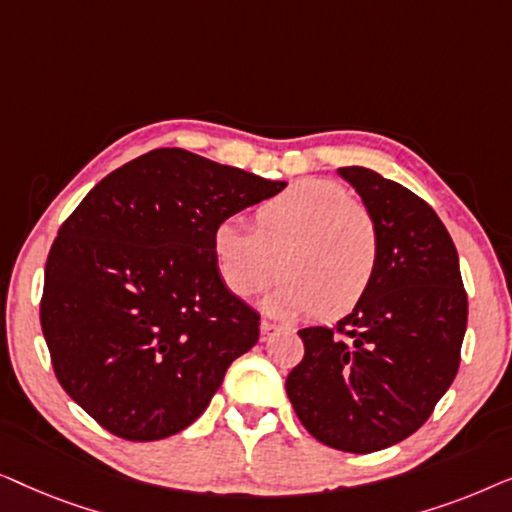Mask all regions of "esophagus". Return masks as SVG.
Here are the masks:
<instances>
[{
    "mask_svg": "<svg viewBox=\"0 0 512 512\" xmlns=\"http://www.w3.org/2000/svg\"><path fill=\"white\" fill-rule=\"evenodd\" d=\"M272 331H277V324H272V321H268V319H263V324H261V340L265 342L272 335Z\"/></svg>",
    "mask_w": 512,
    "mask_h": 512,
    "instance_id": "1",
    "label": "esophagus"
}]
</instances>
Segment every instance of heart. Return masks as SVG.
Wrapping results in <instances>:
<instances>
[{"mask_svg":"<svg viewBox=\"0 0 512 512\" xmlns=\"http://www.w3.org/2000/svg\"><path fill=\"white\" fill-rule=\"evenodd\" d=\"M214 261L235 296L251 298L284 277L270 310L335 319L352 312L380 268L373 214L331 179H300L254 209L251 230L223 221Z\"/></svg>","mask_w":512,"mask_h":512,"instance_id":"obj_1","label":"heart"}]
</instances>
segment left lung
<instances>
[{
    "label": "left lung",
    "instance_id": "8db88e82",
    "mask_svg": "<svg viewBox=\"0 0 512 512\" xmlns=\"http://www.w3.org/2000/svg\"><path fill=\"white\" fill-rule=\"evenodd\" d=\"M373 214L380 268L368 296L335 326H310L286 377L296 415L319 443L368 454L412 436L459 370L468 298L443 221L408 188L340 167Z\"/></svg>",
    "mask_w": 512,
    "mask_h": 512
}]
</instances>
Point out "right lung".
Instances as JSON below:
<instances>
[{
  "mask_svg": "<svg viewBox=\"0 0 512 512\" xmlns=\"http://www.w3.org/2000/svg\"><path fill=\"white\" fill-rule=\"evenodd\" d=\"M284 181L156 149L67 216L39 303L53 373L102 429L146 443L184 431L261 333L214 261V230Z\"/></svg>",
  "mask_w": 512,
  "mask_h": 512,
  "instance_id": "add662e5",
  "label": "right lung"
}]
</instances>
